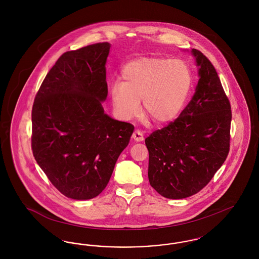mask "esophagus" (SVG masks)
I'll list each match as a JSON object with an SVG mask.
<instances>
[{"instance_id": "34e87169", "label": "esophagus", "mask_w": 259, "mask_h": 259, "mask_svg": "<svg viewBox=\"0 0 259 259\" xmlns=\"http://www.w3.org/2000/svg\"><path fill=\"white\" fill-rule=\"evenodd\" d=\"M132 138L135 140L136 142H142L144 141V134L141 130H136L132 135Z\"/></svg>"}]
</instances>
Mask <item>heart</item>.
<instances>
[{
	"mask_svg": "<svg viewBox=\"0 0 259 259\" xmlns=\"http://www.w3.org/2000/svg\"><path fill=\"white\" fill-rule=\"evenodd\" d=\"M192 84L189 67L181 60L163 57H141L126 64L121 81L111 85L116 112L125 119L142 112L152 123L175 119L185 106Z\"/></svg>",
	"mask_w": 259,
	"mask_h": 259,
	"instance_id": "b5f03b06",
	"label": "heart"
}]
</instances>
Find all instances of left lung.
<instances>
[{"label": "left lung", "instance_id": "left-lung-1", "mask_svg": "<svg viewBox=\"0 0 259 259\" xmlns=\"http://www.w3.org/2000/svg\"><path fill=\"white\" fill-rule=\"evenodd\" d=\"M192 53L200 67L195 94L179 117L146 139L149 184L169 199L203 189L230 149L229 99L213 65L200 50Z\"/></svg>", "mask_w": 259, "mask_h": 259}]
</instances>
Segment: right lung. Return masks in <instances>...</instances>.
Instances as JSON below:
<instances>
[{"label":"right lung","mask_w":259,"mask_h":259,"mask_svg":"<svg viewBox=\"0 0 259 259\" xmlns=\"http://www.w3.org/2000/svg\"><path fill=\"white\" fill-rule=\"evenodd\" d=\"M109 42L63 53L36 94L32 109L34 157L66 197L87 200L108 185L134 126L114 120L101 102L108 95Z\"/></svg>","instance_id":"right-lung-1"}]
</instances>
